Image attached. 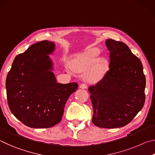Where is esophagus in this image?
<instances>
[{"label":"esophagus","mask_w":155,"mask_h":155,"mask_svg":"<svg viewBox=\"0 0 155 155\" xmlns=\"http://www.w3.org/2000/svg\"><path fill=\"white\" fill-rule=\"evenodd\" d=\"M80 88H83V89H85L87 88V84H81L80 86Z\"/></svg>","instance_id":"1"}]
</instances>
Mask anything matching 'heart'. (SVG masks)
Wrapping results in <instances>:
<instances>
[{
  "label": "heart",
  "mask_w": 155,
  "mask_h": 155,
  "mask_svg": "<svg viewBox=\"0 0 155 155\" xmlns=\"http://www.w3.org/2000/svg\"><path fill=\"white\" fill-rule=\"evenodd\" d=\"M98 55V49H91L86 53L73 60L71 63L72 69L78 72L86 71L91 69L87 75V80L91 82L98 80L105 70V63L104 61L99 60L96 62Z\"/></svg>",
  "instance_id": "b5f03b06"
}]
</instances>
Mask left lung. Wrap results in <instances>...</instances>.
Wrapping results in <instances>:
<instances>
[{"label": "left lung", "instance_id": "left-lung-1", "mask_svg": "<svg viewBox=\"0 0 155 155\" xmlns=\"http://www.w3.org/2000/svg\"><path fill=\"white\" fill-rule=\"evenodd\" d=\"M105 44L110 51L109 70L88 91L93 123L113 129L127 125L142 109L146 78L142 62L125 43L109 39Z\"/></svg>", "mask_w": 155, "mask_h": 155}]
</instances>
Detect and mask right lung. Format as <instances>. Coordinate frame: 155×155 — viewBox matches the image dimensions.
<instances>
[{
	"instance_id": "add662e5",
	"label": "right lung",
	"mask_w": 155,
	"mask_h": 155,
	"mask_svg": "<svg viewBox=\"0 0 155 155\" xmlns=\"http://www.w3.org/2000/svg\"><path fill=\"white\" fill-rule=\"evenodd\" d=\"M55 44L47 40L34 43L16 56L6 79L8 105L13 115L31 128H49L61 122L76 82L60 84L49 57Z\"/></svg>"
}]
</instances>
